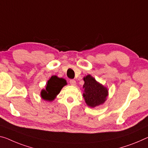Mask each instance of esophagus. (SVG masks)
<instances>
[{
	"label": "esophagus",
	"instance_id": "obj_1",
	"mask_svg": "<svg viewBox=\"0 0 148 148\" xmlns=\"http://www.w3.org/2000/svg\"><path fill=\"white\" fill-rule=\"evenodd\" d=\"M69 83L71 84V85H75L76 84V81L74 80V79H71V80H69Z\"/></svg>",
	"mask_w": 148,
	"mask_h": 148
}]
</instances>
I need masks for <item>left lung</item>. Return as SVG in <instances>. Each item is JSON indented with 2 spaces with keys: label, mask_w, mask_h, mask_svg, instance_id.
<instances>
[{
  "label": "left lung",
  "mask_w": 148,
  "mask_h": 148,
  "mask_svg": "<svg viewBox=\"0 0 148 148\" xmlns=\"http://www.w3.org/2000/svg\"><path fill=\"white\" fill-rule=\"evenodd\" d=\"M83 79L85 81L83 97L87 105L90 107H95L104 103L108 96L107 88L97 83L90 75L84 77Z\"/></svg>",
  "instance_id": "8db88e82"
}]
</instances>
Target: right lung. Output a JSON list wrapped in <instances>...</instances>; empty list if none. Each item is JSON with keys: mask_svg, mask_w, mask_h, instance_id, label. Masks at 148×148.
Masks as SVG:
<instances>
[{"mask_svg": "<svg viewBox=\"0 0 148 148\" xmlns=\"http://www.w3.org/2000/svg\"><path fill=\"white\" fill-rule=\"evenodd\" d=\"M65 85L67 83L64 79L59 78L56 75L52 76L47 81L45 89L41 92V96L46 101H53Z\"/></svg>", "mask_w": 148, "mask_h": 148, "instance_id": "obj_1", "label": "right lung"}]
</instances>
